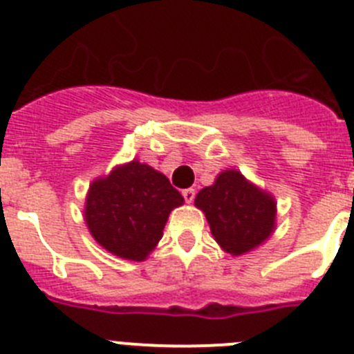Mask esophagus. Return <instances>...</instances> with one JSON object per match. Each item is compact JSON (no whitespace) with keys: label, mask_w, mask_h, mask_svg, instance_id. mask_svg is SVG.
Returning <instances> with one entry per match:
<instances>
[{"label":"esophagus","mask_w":354,"mask_h":354,"mask_svg":"<svg viewBox=\"0 0 354 354\" xmlns=\"http://www.w3.org/2000/svg\"><path fill=\"white\" fill-rule=\"evenodd\" d=\"M183 199H185V203H194V199H196V190H194V188H185L183 192Z\"/></svg>","instance_id":"esophagus-1"}]
</instances>
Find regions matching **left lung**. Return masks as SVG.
Segmentation results:
<instances>
[{"instance_id":"1","label":"left lung","mask_w":354,"mask_h":354,"mask_svg":"<svg viewBox=\"0 0 354 354\" xmlns=\"http://www.w3.org/2000/svg\"><path fill=\"white\" fill-rule=\"evenodd\" d=\"M196 206L206 214L214 241L230 255L252 252L274 232V197L236 169L223 171L211 187H204Z\"/></svg>"}]
</instances>
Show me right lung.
<instances>
[{"label":"right lung","instance_id":"add662e5","mask_svg":"<svg viewBox=\"0 0 354 354\" xmlns=\"http://www.w3.org/2000/svg\"><path fill=\"white\" fill-rule=\"evenodd\" d=\"M181 204L183 197L164 174L132 160L92 181L84 213L104 250L140 262L157 246L169 213Z\"/></svg>","mask_w":354,"mask_h":354}]
</instances>
